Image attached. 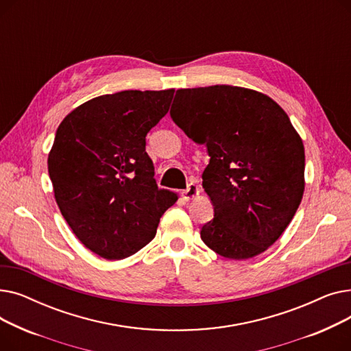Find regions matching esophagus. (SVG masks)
<instances>
[{
  "label": "esophagus",
  "instance_id": "34e87169",
  "mask_svg": "<svg viewBox=\"0 0 351 351\" xmlns=\"http://www.w3.org/2000/svg\"><path fill=\"white\" fill-rule=\"evenodd\" d=\"M199 193H200V188L196 185V183H189L188 188L183 191L182 195H183V197H185L186 200H191V199L196 197Z\"/></svg>",
  "mask_w": 351,
  "mask_h": 351
}]
</instances>
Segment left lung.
Returning <instances> with one entry per match:
<instances>
[{"instance_id": "obj_1", "label": "left lung", "mask_w": 351, "mask_h": 351, "mask_svg": "<svg viewBox=\"0 0 351 351\" xmlns=\"http://www.w3.org/2000/svg\"><path fill=\"white\" fill-rule=\"evenodd\" d=\"M171 117L210 156L202 186L215 217L202 241L233 261L267 250L304 192L303 141L283 108L254 89L213 85L178 89Z\"/></svg>"}]
</instances>
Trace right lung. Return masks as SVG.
<instances>
[{"label":"right lung","instance_id":"right-lung-1","mask_svg":"<svg viewBox=\"0 0 351 351\" xmlns=\"http://www.w3.org/2000/svg\"><path fill=\"white\" fill-rule=\"evenodd\" d=\"M175 89L121 90L77 106L48 155L53 196L66 223L108 261L135 254L156 234L178 193L159 189L145 136L169 110Z\"/></svg>","mask_w":351,"mask_h":351}]
</instances>
